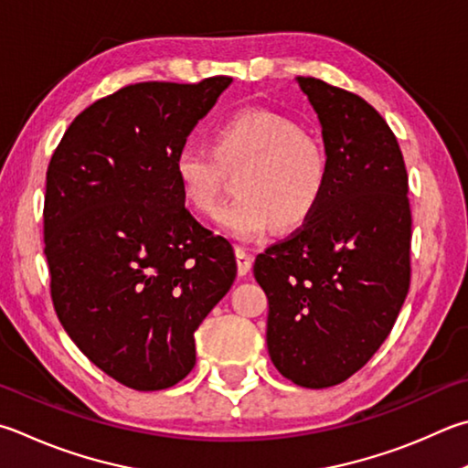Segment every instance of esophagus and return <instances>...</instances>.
<instances>
[{"label":"esophagus","instance_id":"1","mask_svg":"<svg viewBox=\"0 0 468 468\" xmlns=\"http://www.w3.org/2000/svg\"><path fill=\"white\" fill-rule=\"evenodd\" d=\"M235 260H237V274L250 276L253 258L243 248H235Z\"/></svg>","mask_w":468,"mask_h":468}]
</instances>
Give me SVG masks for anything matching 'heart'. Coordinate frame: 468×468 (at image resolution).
<instances>
[{
    "label": "heart",
    "instance_id": "b5f03b06",
    "mask_svg": "<svg viewBox=\"0 0 468 468\" xmlns=\"http://www.w3.org/2000/svg\"><path fill=\"white\" fill-rule=\"evenodd\" d=\"M241 169L239 197L220 207L217 223L235 239L253 241L271 225H303L317 210L327 186L325 151L291 118L250 110L229 116L212 147L186 141L176 151L174 176L192 210H215L227 172Z\"/></svg>",
    "mask_w": 468,
    "mask_h": 468
}]
</instances>
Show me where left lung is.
I'll list each match as a JSON object with an SVG mask.
<instances>
[{
  "mask_svg": "<svg viewBox=\"0 0 468 468\" xmlns=\"http://www.w3.org/2000/svg\"><path fill=\"white\" fill-rule=\"evenodd\" d=\"M321 124L327 186L317 210L256 258L266 342L282 377L307 388L350 378L385 342L410 291L411 210L393 131L356 93L296 78Z\"/></svg>",
  "mask_w": 468,
  "mask_h": 468,
  "instance_id": "8db88e82",
  "label": "left lung"
}]
</instances>
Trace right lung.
<instances>
[{"instance_id":"1","label":"right lung","mask_w":468,"mask_h":468,"mask_svg":"<svg viewBox=\"0 0 468 468\" xmlns=\"http://www.w3.org/2000/svg\"><path fill=\"white\" fill-rule=\"evenodd\" d=\"M231 78L145 81L93 101L47 172L50 296L75 346L137 390L180 382L194 331L237 276L233 248L186 208L174 157Z\"/></svg>"}]
</instances>
